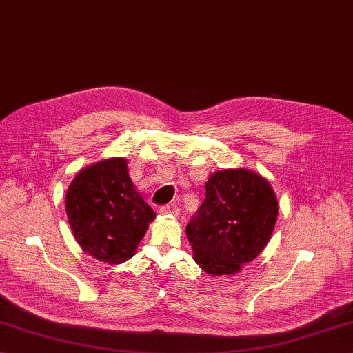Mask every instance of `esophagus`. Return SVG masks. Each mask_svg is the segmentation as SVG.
Here are the masks:
<instances>
[{
	"instance_id": "esophagus-1",
	"label": "esophagus",
	"mask_w": 353,
	"mask_h": 353,
	"mask_svg": "<svg viewBox=\"0 0 353 353\" xmlns=\"http://www.w3.org/2000/svg\"><path fill=\"white\" fill-rule=\"evenodd\" d=\"M161 213L162 214H167V216H179L180 210H179V205L176 203H170V204L162 207Z\"/></svg>"
}]
</instances>
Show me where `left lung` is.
I'll return each mask as SVG.
<instances>
[{
	"label": "left lung",
	"mask_w": 353,
	"mask_h": 353,
	"mask_svg": "<svg viewBox=\"0 0 353 353\" xmlns=\"http://www.w3.org/2000/svg\"><path fill=\"white\" fill-rule=\"evenodd\" d=\"M277 213V196L265 177L245 167L214 171L186 225L194 261L214 277L237 274L267 246Z\"/></svg>",
	"instance_id": "8db88e82"
}]
</instances>
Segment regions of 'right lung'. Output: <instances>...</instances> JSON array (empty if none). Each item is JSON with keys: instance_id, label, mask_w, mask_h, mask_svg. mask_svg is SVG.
<instances>
[{"instance_id": "right-lung-1", "label": "right lung", "mask_w": 353, "mask_h": 353, "mask_svg": "<svg viewBox=\"0 0 353 353\" xmlns=\"http://www.w3.org/2000/svg\"><path fill=\"white\" fill-rule=\"evenodd\" d=\"M68 223L79 246L108 265L134 256L157 213L143 200L125 158L82 168L65 194Z\"/></svg>"}]
</instances>
